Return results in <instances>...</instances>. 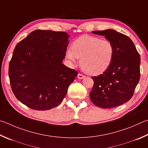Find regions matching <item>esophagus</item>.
I'll return each mask as SVG.
<instances>
[{
    "label": "esophagus",
    "mask_w": 148,
    "mask_h": 148,
    "mask_svg": "<svg viewBox=\"0 0 148 148\" xmlns=\"http://www.w3.org/2000/svg\"><path fill=\"white\" fill-rule=\"evenodd\" d=\"M77 77H78L79 79H84L85 78V76L81 74V73H79L78 75H77Z\"/></svg>",
    "instance_id": "obj_1"
}]
</instances>
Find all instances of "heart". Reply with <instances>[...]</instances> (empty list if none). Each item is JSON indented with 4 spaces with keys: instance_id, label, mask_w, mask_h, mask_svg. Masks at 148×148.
I'll return each mask as SVG.
<instances>
[{
    "instance_id": "b5f03b06",
    "label": "heart",
    "mask_w": 148,
    "mask_h": 148,
    "mask_svg": "<svg viewBox=\"0 0 148 148\" xmlns=\"http://www.w3.org/2000/svg\"><path fill=\"white\" fill-rule=\"evenodd\" d=\"M66 57L71 63H74L77 58H81L82 69L88 74L97 75L105 72L110 66L114 57V47L107 40L84 35L72 43L71 49L66 51Z\"/></svg>"
}]
</instances>
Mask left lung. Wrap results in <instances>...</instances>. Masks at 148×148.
<instances>
[{
  "label": "left lung",
  "instance_id": "obj_1",
  "mask_svg": "<svg viewBox=\"0 0 148 148\" xmlns=\"http://www.w3.org/2000/svg\"><path fill=\"white\" fill-rule=\"evenodd\" d=\"M105 36L114 47V57L109 67L103 74L92 77L94 84L90 97L97 107L108 108L127 102L138 84L140 73V56L128 36L112 29L93 31Z\"/></svg>",
  "mask_w": 148,
  "mask_h": 148
}]
</instances>
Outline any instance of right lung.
I'll use <instances>...</instances> for the list:
<instances>
[{
  "instance_id": "1",
  "label": "right lung",
  "mask_w": 148,
  "mask_h": 148,
  "mask_svg": "<svg viewBox=\"0 0 148 148\" xmlns=\"http://www.w3.org/2000/svg\"><path fill=\"white\" fill-rule=\"evenodd\" d=\"M68 34L36 30L17 44L9 64L15 97L28 107L47 110L58 106L78 74L62 64Z\"/></svg>"
}]
</instances>
